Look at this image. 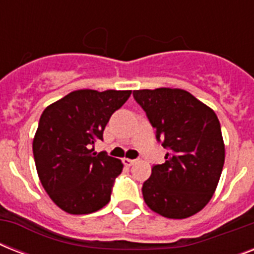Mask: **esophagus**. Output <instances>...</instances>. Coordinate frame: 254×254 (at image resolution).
Segmentation results:
<instances>
[{"mask_svg": "<svg viewBox=\"0 0 254 254\" xmlns=\"http://www.w3.org/2000/svg\"><path fill=\"white\" fill-rule=\"evenodd\" d=\"M137 162V159H129V158H124V163L127 165V166H131V165H134Z\"/></svg>", "mask_w": 254, "mask_h": 254, "instance_id": "34e87169", "label": "esophagus"}]
</instances>
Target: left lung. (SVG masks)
<instances>
[{
	"mask_svg": "<svg viewBox=\"0 0 254 254\" xmlns=\"http://www.w3.org/2000/svg\"><path fill=\"white\" fill-rule=\"evenodd\" d=\"M134 100L146 112L155 137L169 149L142 186L147 207L169 219H186L207 205L225 159L216 113L179 88L139 89Z\"/></svg>",
	"mask_w": 254,
	"mask_h": 254,
	"instance_id": "1",
	"label": "left lung"
}]
</instances>
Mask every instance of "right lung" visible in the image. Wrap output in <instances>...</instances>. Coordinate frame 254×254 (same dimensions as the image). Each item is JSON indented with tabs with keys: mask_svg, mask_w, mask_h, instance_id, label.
<instances>
[{
	"mask_svg": "<svg viewBox=\"0 0 254 254\" xmlns=\"http://www.w3.org/2000/svg\"><path fill=\"white\" fill-rule=\"evenodd\" d=\"M131 91L79 89L46 108L33 141L38 177L51 200L71 215L99 211L111 200L120 159L93 153L111 116Z\"/></svg>",
	"mask_w": 254,
	"mask_h": 254,
	"instance_id": "right-lung-1",
	"label": "right lung"
}]
</instances>
